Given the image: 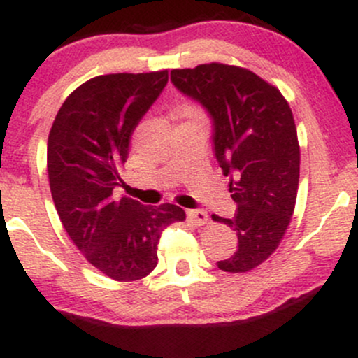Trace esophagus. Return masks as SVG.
<instances>
[{
  "label": "esophagus",
  "mask_w": 358,
  "mask_h": 358,
  "mask_svg": "<svg viewBox=\"0 0 358 358\" xmlns=\"http://www.w3.org/2000/svg\"><path fill=\"white\" fill-rule=\"evenodd\" d=\"M187 215H188V219H190V222H193L195 225H203V224H207V222H208L207 212L200 210V208H195V210H188Z\"/></svg>",
  "instance_id": "esophagus-1"
}]
</instances>
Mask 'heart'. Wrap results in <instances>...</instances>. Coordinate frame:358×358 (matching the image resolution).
Instances as JSON below:
<instances>
[{"mask_svg":"<svg viewBox=\"0 0 358 358\" xmlns=\"http://www.w3.org/2000/svg\"><path fill=\"white\" fill-rule=\"evenodd\" d=\"M182 113H183V116H187L190 119L202 117V116H200V109L196 108V106H192V104H185L182 108Z\"/></svg>","mask_w":358,"mask_h":358,"instance_id":"obj_1","label":"heart"}]
</instances>
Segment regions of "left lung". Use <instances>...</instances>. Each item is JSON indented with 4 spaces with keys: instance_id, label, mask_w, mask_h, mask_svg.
Here are the masks:
<instances>
[{
    "instance_id": "obj_1",
    "label": "left lung",
    "mask_w": 358,
    "mask_h": 358,
    "mask_svg": "<svg viewBox=\"0 0 358 358\" xmlns=\"http://www.w3.org/2000/svg\"><path fill=\"white\" fill-rule=\"evenodd\" d=\"M171 82L210 114L215 158L231 176L236 215L212 219L236 231L239 248L217 266L248 273L278 249L294 212L299 145L293 113L278 87L236 65L175 69Z\"/></svg>"
}]
</instances>
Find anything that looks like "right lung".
Wrapping results in <instances>:
<instances>
[{
	"label": "right lung",
	"instance_id": "add662e5",
	"mask_svg": "<svg viewBox=\"0 0 358 358\" xmlns=\"http://www.w3.org/2000/svg\"><path fill=\"white\" fill-rule=\"evenodd\" d=\"M168 71L108 73L79 85L53 121L47 170L62 225L94 268L114 281H136L158 264L163 229L183 222L173 203L145 207L114 196L134 127L158 99Z\"/></svg>",
	"mask_w": 358,
	"mask_h": 358
}]
</instances>
